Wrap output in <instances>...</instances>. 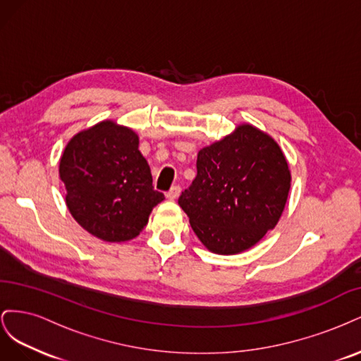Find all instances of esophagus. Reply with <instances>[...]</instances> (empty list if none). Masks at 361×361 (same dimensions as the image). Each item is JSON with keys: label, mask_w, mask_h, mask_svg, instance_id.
Instances as JSON below:
<instances>
[{"label": "esophagus", "mask_w": 361, "mask_h": 361, "mask_svg": "<svg viewBox=\"0 0 361 361\" xmlns=\"http://www.w3.org/2000/svg\"><path fill=\"white\" fill-rule=\"evenodd\" d=\"M179 194H180V187H179V185H174V187H171V188L166 192V197H167L169 200H174V199L179 197Z\"/></svg>", "instance_id": "obj_1"}]
</instances>
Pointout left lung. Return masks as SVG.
Listing matches in <instances>:
<instances>
[{
	"label": "left lung",
	"mask_w": 361,
	"mask_h": 361,
	"mask_svg": "<svg viewBox=\"0 0 361 361\" xmlns=\"http://www.w3.org/2000/svg\"><path fill=\"white\" fill-rule=\"evenodd\" d=\"M289 190L290 171L280 146L244 123L199 152L197 176L179 204L207 250L238 255L276 227Z\"/></svg>",
	"instance_id": "left-lung-1"
}]
</instances>
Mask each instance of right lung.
<instances>
[{"label":"right lung","instance_id":"obj_1","mask_svg":"<svg viewBox=\"0 0 361 361\" xmlns=\"http://www.w3.org/2000/svg\"><path fill=\"white\" fill-rule=\"evenodd\" d=\"M68 209L87 232L106 243L140 235L164 194L130 128L104 120L73 135L60 158Z\"/></svg>","mask_w":361,"mask_h":361}]
</instances>
